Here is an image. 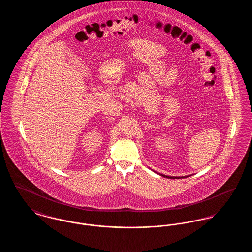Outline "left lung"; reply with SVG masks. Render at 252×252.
Masks as SVG:
<instances>
[{"label":"left lung","instance_id":"8db88e82","mask_svg":"<svg viewBox=\"0 0 252 252\" xmlns=\"http://www.w3.org/2000/svg\"><path fill=\"white\" fill-rule=\"evenodd\" d=\"M153 172L157 173L156 171H153ZM157 174H158V175H159V176H161V177H163V178H167V179H184V178H188V177L192 176V175H189V176H184V177H173V176H166V175L159 174V173H157Z\"/></svg>","mask_w":252,"mask_h":252}]
</instances>
